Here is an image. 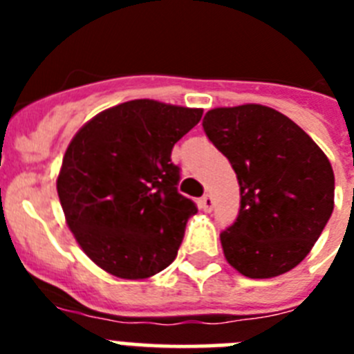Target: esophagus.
<instances>
[{"label": "esophagus", "instance_id": "1", "mask_svg": "<svg viewBox=\"0 0 354 354\" xmlns=\"http://www.w3.org/2000/svg\"><path fill=\"white\" fill-rule=\"evenodd\" d=\"M212 207H214V200H212L211 195H205L200 198V209L204 212H211Z\"/></svg>", "mask_w": 354, "mask_h": 354}]
</instances>
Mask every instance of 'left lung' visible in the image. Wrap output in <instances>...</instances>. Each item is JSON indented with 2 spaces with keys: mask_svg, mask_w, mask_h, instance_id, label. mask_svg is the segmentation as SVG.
Masks as SVG:
<instances>
[{
  "mask_svg": "<svg viewBox=\"0 0 354 354\" xmlns=\"http://www.w3.org/2000/svg\"><path fill=\"white\" fill-rule=\"evenodd\" d=\"M202 126L239 183V214L220 236L227 262L248 278L296 268L333 212L326 154L298 124L262 104L209 109Z\"/></svg>",
  "mask_w": 354,
  "mask_h": 354,
  "instance_id": "left-lung-1",
  "label": "left lung"
}]
</instances>
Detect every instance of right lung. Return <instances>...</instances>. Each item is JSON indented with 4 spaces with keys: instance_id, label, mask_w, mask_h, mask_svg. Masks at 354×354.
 I'll use <instances>...</instances> for the list:
<instances>
[{
    "instance_id": "obj_1",
    "label": "right lung",
    "mask_w": 354,
    "mask_h": 354,
    "mask_svg": "<svg viewBox=\"0 0 354 354\" xmlns=\"http://www.w3.org/2000/svg\"><path fill=\"white\" fill-rule=\"evenodd\" d=\"M202 113L136 99L95 115L68 143L56 179L65 221L106 273L143 280L177 257L196 205L177 192L170 156Z\"/></svg>"
}]
</instances>
